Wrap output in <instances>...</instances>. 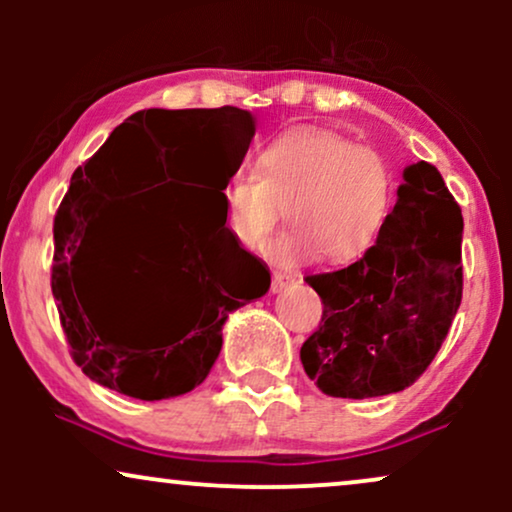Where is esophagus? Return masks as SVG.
I'll return each instance as SVG.
<instances>
[{"instance_id": "34e87169", "label": "esophagus", "mask_w": 512, "mask_h": 512, "mask_svg": "<svg viewBox=\"0 0 512 512\" xmlns=\"http://www.w3.org/2000/svg\"><path fill=\"white\" fill-rule=\"evenodd\" d=\"M298 281V276L296 274H291V272H274L272 274V291L274 293H279V291H284L286 286H293Z\"/></svg>"}]
</instances>
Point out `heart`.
I'll return each mask as SVG.
<instances>
[{
	"label": "heart",
	"mask_w": 512,
	"mask_h": 512,
	"mask_svg": "<svg viewBox=\"0 0 512 512\" xmlns=\"http://www.w3.org/2000/svg\"><path fill=\"white\" fill-rule=\"evenodd\" d=\"M257 175L226 185L228 231L262 250L286 209L291 231L274 245L281 262L320 255L330 264L361 260L383 236L395 207V168L378 149L330 129L298 127L257 154Z\"/></svg>",
	"instance_id": "obj_1"
}]
</instances>
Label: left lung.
Instances as JSON below:
<instances>
[{"label": "left lung", "mask_w": 512, "mask_h": 512, "mask_svg": "<svg viewBox=\"0 0 512 512\" xmlns=\"http://www.w3.org/2000/svg\"><path fill=\"white\" fill-rule=\"evenodd\" d=\"M402 180L383 236L361 260L305 276L325 310L301 361L330 397H383L416 383L460 308V204L431 163H411Z\"/></svg>", "instance_id": "8db88e82"}]
</instances>
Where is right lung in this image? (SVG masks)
Instances as JSON below:
<instances>
[{"label":"right lung","instance_id":"right-lung-1","mask_svg":"<svg viewBox=\"0 0 512 512\" xmlns=\"http://www.w3.org/2000/svg\"><path fill=\"white\" fill-rule=\"evenodd\" d=\"M252 134V115L233 105L139 110L74 170L52 226V296L74 363L98 385L144 402L195 390L228 313L267 293L269 269L240 248L223 204ZM134 150L159 158L134 167ZM166 174L193 185L179 183L151 220L90 243L93 222Z\"/></svg>","mask_w":512,"mask_h":512}]
</instances>
